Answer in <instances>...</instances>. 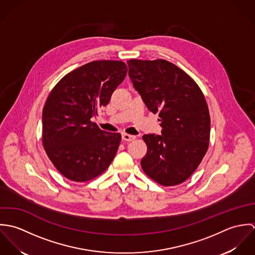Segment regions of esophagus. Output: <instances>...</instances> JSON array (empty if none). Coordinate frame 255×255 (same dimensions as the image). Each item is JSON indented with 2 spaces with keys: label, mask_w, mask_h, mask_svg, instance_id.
Listing matches in <instances>:
<instances>
[{
  "label": "esophagus",
  "mask_w": 255,
  "mask_h": 255,
  "mask_svg": "<svg viewBox=\"0 0 255 255\" xmlns=\"http://www.w3.org/2000/svg\"><path fill=\"white\" fill-rule=\"evenodd\" d=\"M122 137H123V140H125V141H132V140L135 139L134 135H130V134H128V133H123Z\"/></svg>",
  "instance_id": "34e87169"
}]
</instances>
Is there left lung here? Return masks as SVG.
<instances>
[{
	"label": "left lung",
	"mask_w": 255,
	"mask_h": 255,
	"mask_svg": "<svg viewBox=\"0 0 255 255\" xmlns=\"http://www.w3.org/2000/svg\"><path fill=\"white\" fill-rule=\"evenodd\" d=\"M128 75L147 109L159 114L162 135L142 136L146 175L164 186L186 181L201 163L210 138V115L197 83L166 60L128 61Z\"/></svg>",
	"instance_id": "left-lung-1"
}]
</instances>
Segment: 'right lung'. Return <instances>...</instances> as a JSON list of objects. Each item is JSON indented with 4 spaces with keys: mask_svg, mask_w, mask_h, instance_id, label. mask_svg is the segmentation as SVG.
<instances>
[{
    "mask_svg": "<svg viewBox=\"0 0 255 255\" xmlns=\"http://www.w3.org/2000/svg\"><path fill=\"white\" fill-rule=\"evenodd\" d=\"M128 67L121 61H93L66 74L52 89L42 114V143L56 169L73 182H88L107 170L121 133L91 119L110 102Z\"/></svg>",
    "mask_w": 255,
    "mask_h": 255,
    "instance_id": "right-lung-1",
    "label": "right lung"
}]
</instances>
